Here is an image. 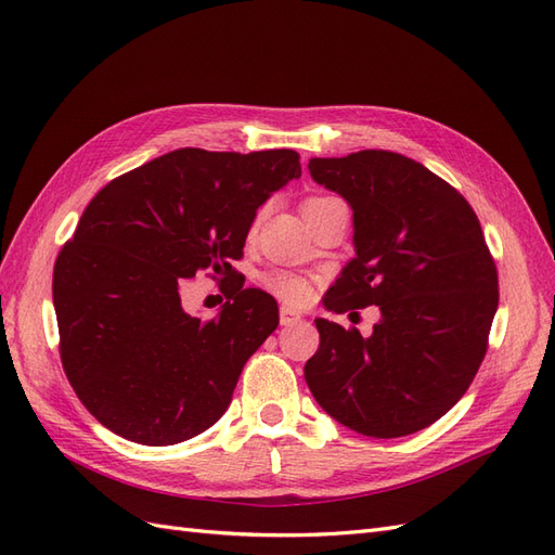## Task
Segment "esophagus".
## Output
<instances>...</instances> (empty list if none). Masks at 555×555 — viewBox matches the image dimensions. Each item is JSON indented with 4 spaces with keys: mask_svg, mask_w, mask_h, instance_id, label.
<instances>
[{
    "mask_svg": "<svg viewBox=\"0 0 555 555\" xmlns=\"http://www.w3.org/2000/svg\"><path fill=\"white\" fill-rule=\"evenodd\" d=\"M296 322H300V314H298L296 310H292V308H280V324H282V326H292V324H296Z\"/></svg>",
    "mask_w": 555,
    "mask_h": 555,
    "instance_id": "obj_1",
    "label": "esophagus"
}]
</instances>
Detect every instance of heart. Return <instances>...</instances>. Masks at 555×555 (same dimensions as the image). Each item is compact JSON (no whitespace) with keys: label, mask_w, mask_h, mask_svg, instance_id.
Segmentation results:
<instances>
[{"label":"heart","mask_w":555,"mask_h":555,"mask_svg":"<svg viewBox=\"0 0 555 555\" xmlns=\"http://www.w3.org/2000/svg\"><path fill=\"white\" fill-rule=\"evenodd\" d=\"M328 201H338V198L314 196V198L306 201V208L328 204ZM266 284H268V289H271L278 298H282L284 304H289V306H304L312 296V284L296 273H273V275H268Z\"/></svg>","instance_id":"heart-1"}]
</instances>
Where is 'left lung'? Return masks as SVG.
I'll use <instances>...</instances> for the list:
<instances>
[{"mask_svg":"<svg viewBox=\"0 0 555 555\" xmlns=\"http://www.w3.org/2000/svg\"><path fill=\"white\" fill-rule=\"evenodd\" d=\"M310 176L354 212V249L324 308L377 306L363 335L314 319V400L367 438H402L444 416L473 384L498 310V271L475 210L424 164L389 150L312 157Z\"/></svg>","mask_w":555,"mask_h":555,"instance_id":"left-lung-1","label":"left lung"}]
</instances>
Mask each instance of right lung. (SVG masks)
Masks as SVG:
<instances>
[{
	"instance_id": "right-lung-1",
	"label": "right lung",
	"mask_w": 555,
	"mask_h": 555,
	"mask_svg": "<svg viewBox=\"0 0 555 555\" xmlns=\"http://www.w3.org/2000/svg\"><path fill=\"white\" fill-rule=\"evenodd\" d=\"M300 178L294 150L180 147L111 180L55 261L60 357L76 396L125 440L166 447L220 418L278 304L236 287L208 322L182 310L198 271L238 278L257 208Z\"/></svg>"
}]
</instances>
